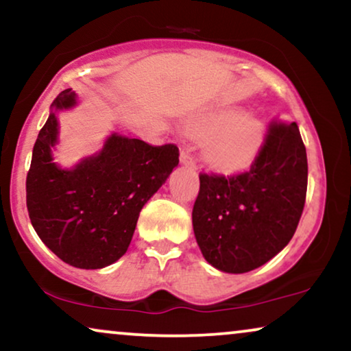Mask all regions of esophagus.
<instances>
[{"instance_id": "34e87169", "label": "esophagus", "mask_w": 351, "mask_h": 351, "mask_svg": "<svg viewBox=\"0 0 351 351\" xmlns=\"http://www.w3.org/2000/svg\"><path fill=\"white\" fill-rule=\"evenodd\" d=\"M180 165L185 167H190V169H196V162L193 160V156L189 153V150L180 152Z\"/></svg>"}]
</instances>
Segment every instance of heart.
<instances>
[{
	"instance_id": "obj_1",
	"label": "heart",
	"mask_w": 351,
	"mask_h": 351,
	"mask_svg": "<svg viewBox=\"0 0 351 351\" xmlns=\"http://www.w3.org/2000/svg\"><path fill=\"white\" fill-rule=\"evenodd\" d=\"M186 126L195 136L206 137L203 156L214 171L238 174L249 169L267 141V128L257 114L241 108H215L195 114Z\"/></svg>"
}]
</instances>
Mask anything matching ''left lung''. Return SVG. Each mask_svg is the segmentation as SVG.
I'll list each match as a JSON object with an SVG mask.
<instances>
[{
  "label": "left lung",
  "instance_id": "8db88e82",
  "mask_svg": "<svg viewBox=\"0 0 351 351\" xmlns=\"http://www.w3.org/2000/svg\"><path fill=\"white\" fill-rule=\"evenodd\" d=\"M306 179V152L295 123L271 124L249 172L201 174L191 219L208 263L238 275L281 252L299 225Z\"/></svg>",
  "mask_w": 351,
  "mask_h": 351
}]
</instances>
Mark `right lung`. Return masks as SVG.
<instances>
[{
    "label": "right lung",
    "mask_w": 351,
    "mask_h": 351,
    "mask_svg": "<svg viewBox=\"0 0 351 351\" xmlns=\"http://www.w3.org/2000/svg\"><path fill=\"white\" fill-rule=\"evenodd\" d=\"M76 105L71 89L51 105L33 147L27 208L38 237L60 261L97 270L126 254L142 208L179 165V148L152 147L112 132L97 153L62 167L52 155L59 143V114Z\"/></svg>",
    "instance_id": "add662e5"
}]
</instances>
